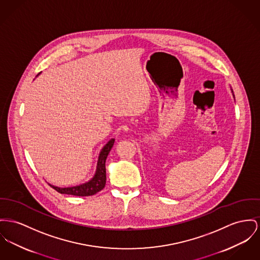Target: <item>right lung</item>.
<instances>
[{"instance_id":"add662e5","label":"right lung","mask_w":260,"mask_h":260,"mask_svg":"<svg viewBox=\"0 0 260 260\" xmlns=\"http://www.w3.org/2000/svg\"><path fill=\"white\" fill-rule=\"evenodd\" d=\"M114 141H115L114 139H110L102 149L98 159L96 171L93 177L89 181L77 186H72V187H58L51 184L49 185L61 194H69V195H75V196H90L103 190L106 182L105 160L111 148L113 147Z\"/></svg>"}]
</instances>
